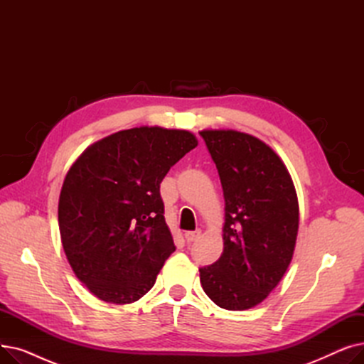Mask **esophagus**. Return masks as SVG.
Instances as JSON below:
<instances>
[{
	"instance_id": "obj_1",
	"label": "esophagus",
	"mask_w": 364,
	"mask_h": 364,
	"mask_svg": "<svg viewBox=\"0 0 364 364\" xmlns=\"http://www.w3.org/2000/svg\"><path fill=\"white\" fill-rule=\"evenodd\" d=\"M200 233H202L200 230H195V232H186L184 237H186V240L190 243V242H195L196 239H199Z\"/></svg>"
}]
</instances>
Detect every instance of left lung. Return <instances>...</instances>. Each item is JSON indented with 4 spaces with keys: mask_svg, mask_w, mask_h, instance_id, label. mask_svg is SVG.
Listing matches in <instances>:
<instances>
[{
    "mask_svg": "<svg viewBox=\"0 0 364 364\" xmlns=\"http://www.w3.org/2000/svg\"><path fill=\"white\" fill-rule=\"evenodd\" d=\"M225 200L224 250L199 269L205 294L225 310L262 302L291 264L298 235L295 186L276 153L250 134L200 131Z\"/></svg>",
    "mask_w": 364,
    "mask_h": 364,
    "instance_id": "obj_1",
    "label": "left lung"
}]
</instances>
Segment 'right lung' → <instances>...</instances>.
Segmentation results:
<instances>
[{"instance_id": "1", "label": "right lung", "mask_w": 364, "mask_h": 364, "mask_svg": "<svg viewBox=\"0 0 364 364\" xmlns=\"http://www.w3.org/2000/svg\"><path fill=\"white\" fill-rule=\"evenodd\" d=\"M196 146L188 131L132 128L91 144L68 171L59 199L63 250L102 301H139L176 251L161 183Z\"/></svg>"}]
</instances>
